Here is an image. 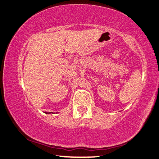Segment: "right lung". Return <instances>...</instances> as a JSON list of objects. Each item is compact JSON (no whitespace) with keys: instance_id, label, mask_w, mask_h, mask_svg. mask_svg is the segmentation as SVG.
<instances>
[{"instance_id":"obj_1","label":"right lung","mask_w":159,"mask_h":159,"mask_svg":"<svg viewBox=\"0 0 159 159\" xmlns=\"http://www.w3.org/2000/svg\"><path fill=\"white\" fill-rule=\"evenodd\" d=\"M45 113H46V114H51V113L53 114V112H48H48H45Z\"/></svg>"}]
</instances>
